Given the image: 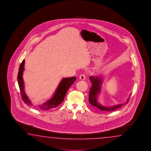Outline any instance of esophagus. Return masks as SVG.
I'll return each instance as SVG.
<instances>
[{
    "label": "esophagus",
    "mask_w": 151,
    "mask_h": 151,
    "mask_svg": "<svg viewBox=\"0 0 151 151\" xmlns=\"http://www.w3.org/2000/svg\"><path fill=\"white\" fill-rule=\"evenodd\" d=\"M79 78L81 80H85L86 78V76L84 74H81L80 75Z\"/></svg>",
    "instance_id": "obj_1"
}]
</instances>
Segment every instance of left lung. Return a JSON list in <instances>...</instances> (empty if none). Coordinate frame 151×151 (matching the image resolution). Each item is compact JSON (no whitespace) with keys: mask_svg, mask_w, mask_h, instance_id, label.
I'll return each instance as SVG.
<instances>
[{"mask_svg":"<svg viewBox=\"0 0 151 151\" xmlns=\"http://www.w3.org/2000/svg\"><path fill=\"white\" fill-rule=\"evenodd\" d=\"M90 79L92 83V87H91L90 92H89L88 101L91 105L96 107L97 108L99 109L102 111L111 112L120 108L124 105H125L126 103L128 104L130 97H129L127 99L126 103L123 104H118L117 105L113 106L112 107H105L99 104V103H98V94L100 92L101 85L102 83V79H101L100 77H94L92 76L90 77Z\"/></svg>","mask_w":151,"mask_h":151,"instance_id":"left-lung-1","label":"left lung"}]
</instances>
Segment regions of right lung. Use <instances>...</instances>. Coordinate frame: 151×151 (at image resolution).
Masks as SVG:
<instances>
[{
  "instance_id": "1",
  "label": "right lung",
  "mask_w": 151,
  "mask_h": 151,
  "mask_svg": "<svg viewBox=\"0 0 151 151\" xmlns=\"http://www.w3.org/2000/svg\"><path fill=\"white\" fill-rule=\"evenodd\" d=\"M24 64L25 60H23L22 63L20 65L18 73V83L19 87L20 92L21 94L22 99L23 101L27 105L32 106L33 105H32V103L28 98L27 96L26 95L25 92L24 91V83L23 79V72L24 70ZM76 79V77L63 79L60 83L59 85L53 96L46 103L39 105V109L42 110H48L57 107L64 101L67 91L71 85L74 83Z\"/></svg>"
}]
</instances>
